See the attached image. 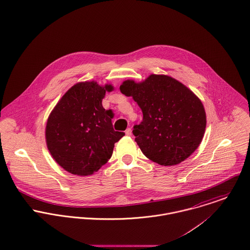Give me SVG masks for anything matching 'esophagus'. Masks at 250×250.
Returning a JSON list of instances; mask_svg holds the SVG:
<instances>
[{"mask_svg": "<svg viewBox=\"0 0 250 250\" xmlns=\"http://www.w3.org/2000/svg\"><path fill=\"white\" fill-rule=\"evenodd\" d=\"M125 134L127 135V136H130L131 134H132V131H131V128H127L126 130H125Z\"/></svg>", "mask_w": 250, "mask_h": 250, "instance_id": "obj_1", "label": "esophagus"}]
</instances>
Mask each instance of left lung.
<instances>
[{
  "instance_id": "1",
  "label": "left lung",
  "mask_w": 250,
  "mask_h": 250,
  "mask_svg": "<svg viewBox=\"0 0 250 250\" xmlns=\"http://www.w3.org/2000/svg\"><path fill=\"white\" fill-rule=\"evenodd\" d=\"M120 90L132 97L143 112V121L132 132L149 159L173 166L199 147L207 125L205 108L183 83L168 75L150 74L142 82L124 81Z\"/></svg>"
}]
</instances>
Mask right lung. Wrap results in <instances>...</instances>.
<instances>
[{
  "mask_svg": "<svg viewBox=\"0 0 250 250\" xmlns=\"http://www.w3.org/2000/svg\"><path fill=\"white\" fill-rule=\"evenodd\" d=\"M113 90L111 84L79 82L52 110L45 127L46 145L65 171L77 176L99 171L112 156L115 143L125 135L114 130V114L102 106L105 93Z\"/></svg>",
  "mask_w": 250,
  "mask_h": 250,
  "instance_id": "1",
  "label": "right lung"
}]
</instances>
